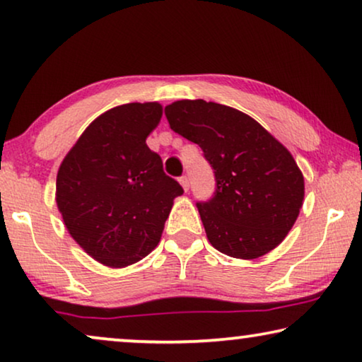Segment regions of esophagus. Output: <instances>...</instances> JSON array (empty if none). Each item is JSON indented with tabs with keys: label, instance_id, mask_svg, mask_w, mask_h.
Masks as SVG:
<instances>
[{
	"label": "esophagus",
	"instance_id": "34e87169",
	"mask_svg": "<svg viewBox=\"0 0 362 362\" xmlns=\"http://www.w3.org/2000/svg\"><path fill=\"white\" fill-rule=\"evenodd\" d=\"M179 182H180V185L183 187V190L188 192V188H190V182H188V177L187 175H182L180 179H179Z\"/></svg>",
	"mask_w": 362,
	"mask_h": 362
}]
</instances>
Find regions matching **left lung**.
<instances>
[{"label": "left lung", "instance_id": "1", "mask_svg": "<svg viewBox=\"0 0 362 362\" xmlns=\"http://www.w3.org/2000/svg\"><path fill=\"white\" fill-rule=\"evenodd\" d=\"M170 129L202 147L216 188L197 202L211 246L256 259L279 246L297 220L303 175L277 139L241 111L205 100L165 106Z\"/></svg>", "mask_w": 362, "mask_h": 362}]
</instances>
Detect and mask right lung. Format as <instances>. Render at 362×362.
Segmentation results:
<instances>
[{
    "label": "right lung",
    "instance_id": "add662e5",
    "mask_svg": "<svg viewBox=\"0 0 362 362\" xmlns=\"http://www.w3.org/2000/svg\"><path fill=\"white\" fill-rule=\"evenodd\" d=\"M160 116L159 103L115 106L83 131L59 169L57 206L65 226L105 266L146 257L183 193L146 144Z\"/></svg>",
    "mask_w": 362,
    "mask_h": 362
}]
</instances>
